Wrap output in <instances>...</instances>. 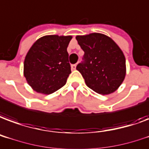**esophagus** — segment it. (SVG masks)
<instances>
[{"label":"esophagus","mask_w":149,"mask_h":149,"mask_svg":"<svg viewBox=\"0 0 149 149\" xmlns=\"http://www.w3.org/2000/svg\"><path fill=\"white\" fill-rule=\"evenodd\" d=\"M71 69H72V70H75L76 64H72V65H71Z\"/></svg>","instance_id":"34e87169"}]
</instances>
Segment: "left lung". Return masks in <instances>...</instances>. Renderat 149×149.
I'll return each instance as SVG.
<instances>
[{"instance_id":"1","label":"left lung","mask_w":149,"mask_h":149,"mask_svg":"<svg viewBox=\"0 0 149 149\" xmlns=\"http://www.w3.org/2000/svg\"><path fill=\"white\" fill-rule=\"evenodd\" d=\"M76 39L85 52L83 61L76 69L87 86L102 95L116 91L126 75V59L120 48L102 33L77 36Z\"/></svg>"}]
</instances>
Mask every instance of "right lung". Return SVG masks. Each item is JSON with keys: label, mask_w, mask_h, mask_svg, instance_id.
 Segmentation results:
<instances>
[{"label": "right lung", "mask_w": 149, "mask_h": 149, "mask_svg": "<svg viewBox=\"0 0 149 149\" xmlns=\"http://www.w3.org/2000/svg\"><path fill=\"white\" fill-rule=\"evenodd\" d=\"M71 36L48 35L37 40L24 60V76L33 90L51 94L66 84L71 73L67 51Z\"/></svg>", "instance_id": "1"}]
</instances>
